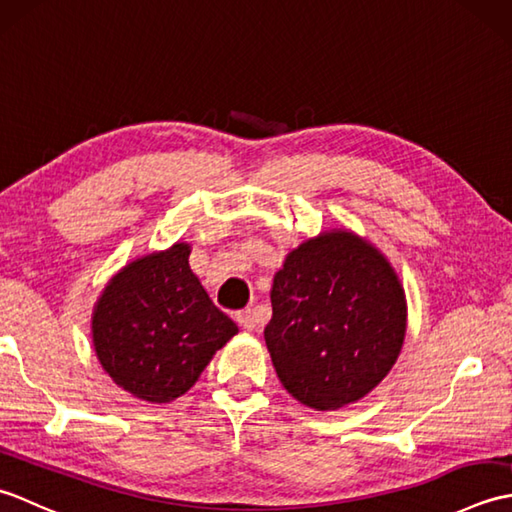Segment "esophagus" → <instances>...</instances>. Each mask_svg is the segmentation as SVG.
<instances>
[{"mask_svg": "<svg viewBox=\"0 0 512 512\" xmlns=\"http://www.w3.org/2000/svg\"><path fill=\"white\" fill-rule=\"evenodd\" d=\"M237 323L242 325L246 332H253L257 328V321H255V312L253 310H242L237 312Z\"/></svg>", "mask_w": 512, "mask_h": 512, "instance_id": "34e87169", "label": "esophagus"}]
</instances>
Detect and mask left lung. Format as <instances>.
I'll use <instances>...</instances> for the list:
<instances>
[{
    "instance_id": "1",
    "label": "left lung",
    "mask_w": 512,
    "mask_h": 512,
    "mask_svg": "<svg viewBox=\"0 0 512 512\" xmlns=\"http://www.w3.org/2000/svg\"><path fill=\"white\" fill-rule=\"evenodd\" d=\"M270 301L264 339L275 372L310 409L334 411L365 398L405 343L407 299L394 266L347 228L292 248Z\"/></svg>"
}]
</instances>
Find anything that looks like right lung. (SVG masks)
<instances>
[{"mask_svg":"<svg viewBox=\"0 0 512 512\" xmlns=\"http://www.w3.org/2000/svg\"><path fill=\"white\" fill-rule=\"evenodd\" d=\"M189 255L191 246L176 242L134 259L94 303L96 358L138 400L180 398L239 332L193 275Z\"/></svg>","mask_w":512,"mask_h":512,"instance_id":"add662e5","label":"right lung"}]
</instances>
